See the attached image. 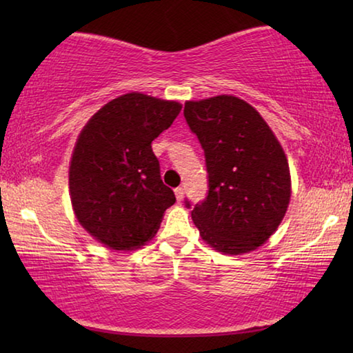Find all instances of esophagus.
Segmentation results:
<instances>
[{"instance_id": "1", "label": "esophagus", "mask_w": 353, "mask_h": 353, "mask_svg": "<svg viewBox=\"0 0 353 353\" xmlns=\"http://www.w3.org/2000/svg\"><path fill=\"white\" fill-rule=\"evenodd\" d=\"M174 193H176V198H177V201L181 202L182 199H183V194H185V191H183V188L182 187H177L176 190H174Z\"/></svg>"}]
</instances>
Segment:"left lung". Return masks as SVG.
I'll return each instance as SVG.
<instances>
[{"label":"left lung","mask_w":353,"mask_h":353,"mask_svg":"<svg viewBox=\"0 0 353 353\" xmlns=\"http://www.w3.org/2000/svg\"><path fill=\"white\" fill-rule=\"evenodd\" d=\"M183 117L208 172L207 198L194 205L193 223L218 252H250L277 230L290 204L283 148L260 113L230 94L187 101Z\"/></svg>","instance_id":"left-lung-1"}]
</instances>
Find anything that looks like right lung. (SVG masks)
<instances>
[{
	"mask_svg": "<svg viewBox=\"0 0 353 353\" xmlns=\"http://www.w3.org/2000/svg\"><path fill=\"white\" fill-rule=\"evenodd\" d=\"M181 109L176 101L132 92L101 107L77 137L70 163L71 204L79 224L107 248L143 246L176 202L151 143Z\"/></svg>",
	"mask_w": 353,
	"mask_h": 353,
	"instance_id": "1",
	"label": "right lung"
}]
</instances>
